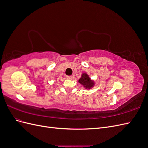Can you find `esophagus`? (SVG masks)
<instances>
[{"label":"esophagus","instance_id":"esophagus-1","mask_svg":"<svg viewBox=\"0 0 148 148\" xmlns=\"http://www.w3.org/2000/svg\"><path fill=\"white\" fill-rule=\"evenodd\" d=\"M66 78L67 79H69V80H71V79H72L73 77H71V76H67V77H66Z\"/></svg>","mask_w":148,"mask_h":148}]
</instances>
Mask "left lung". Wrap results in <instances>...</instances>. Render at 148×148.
<instances>
[{
  "mask_svg": "<svg viewBox=\"0 0 148 148\" xmlns=\"http://www.w3.org/2000/svg\"><path fill=\"white\" fill-rule=\"evenodd\" d=\"M78 82L80 84L82 85L85 89H87V90L91 89L93 87H95L96 84L95 80L91 79L89 75L86 72H83L81 75V78L78 79Z\"/></svg>",
  "mask_w": 148,
  "mask_h": 148,
  "instance_id": "1",
  "label": "left lung"
}]
</instances>
